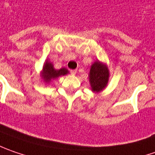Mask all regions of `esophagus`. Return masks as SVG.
Returning a JSON list of instances; mask_svg holds the SVG:
<instances>
[{
    "mask_svg": "<svg viewBox=\"0 0 155 155\" xmlns=\"http://www.w3.org/2000/svg\"><path fill=\"white\" fill-rule=\"evenodd\" d=\"M70 73L72 75H75V74H76V73H77V70H71Z\"/></svg>",
    "mask_w": 155,
    "mask_h": 155,
    "instance_id": "34e87169",
    "label": "esophagus"
}]
</instances>
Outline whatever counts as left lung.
<instances>
[{"mask_svg":"<svg viewBox=\"0 0 155 155\" xmlns=\"http://www.w3.org/2000/svg\"><path fill=\"white\" fill-rule=\"evenodd\" d=\"M109 69L107 65L100 61H95L91 65L88 80L91 90L94 94L103 91L107 87L109 80Z\"/></svg>","mask_w":155,"mask_h":155,"instance_id":"left-lung-1","label":"left lung"}]
</instances>
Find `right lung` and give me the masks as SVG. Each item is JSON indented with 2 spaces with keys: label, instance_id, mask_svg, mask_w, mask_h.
<instances>
[{
  "label": "right lung",
  "instance_id": "obj_1",
  "mask_svg": "<svg viewBox=\"0 0 155 155\" xmlns=\"http://www.w3.org/2000/svg\"><path fill=\"white\" fill-rule=\"evenodd\" d=\"M69 72L66 68H61V69H55L53 63L47 59L44 62L42 70L41 72V77L43 80L45 84H49L52 81L57 79L60 76H63L68 74Z\"/></svg>",
  "mask_w": 155,
  "mask_h": 155
}]
</instances>
